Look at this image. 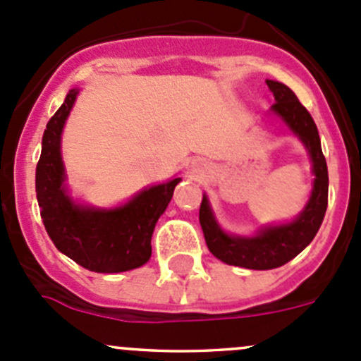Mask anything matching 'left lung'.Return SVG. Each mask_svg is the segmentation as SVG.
<instances>
[{
    "label": "left lung",
    "instance_id": "obj_1",
    "mask_svg": "<svg viewBox=\"0 0 361 361\" xmlns=\"http://www.w3.org/2000/svg\"><path fill=\"white\" fill-rule=\"evenodd\" d=\"M267 85L276 99L272 111L281 116L286 126L300 137L311 157L314 183L304 211L290 224L264 227L258 231L257 235L245 238V235H231L221 231L214 220L206 195L202 197L201 209H199V221L211 253L225 264L253 269V271L281 267L297 257L314 239L329 204V169H326V160L322 152L314 120L302 106L290 87L274 80H267Z\"/></svg>",
    "mask_w": 361,
    "mask_h": 361
}]
</instances>
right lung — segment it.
<instances>
[{"instance_id": "1", "label": "right lung", "mask_w": 361, "mask_h": 361, "mask_svg": "<svg viewBox=\"0 0 361 361\" xmlns=\"http://www.w3.org/2000/svg\"><path fill=\"white\" fill-rule=\"evenodd\" d=\"M71 89L47 123L36 166V197L47 234L56 248L94 272H123L141 267L152 257V234L181 178L154 185L113 209L80 206L64 185L61 134L75 104Z\"/></svg>"}]
</instances>
